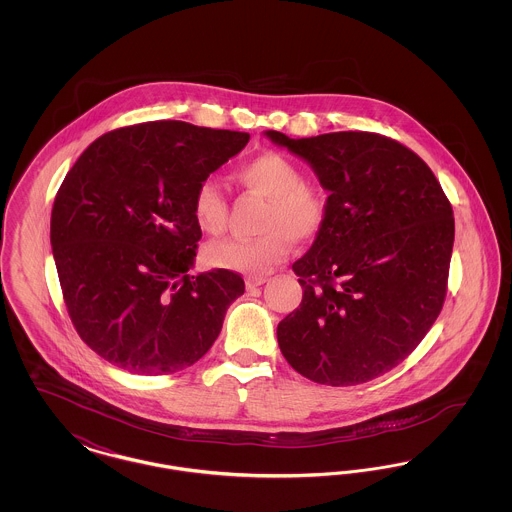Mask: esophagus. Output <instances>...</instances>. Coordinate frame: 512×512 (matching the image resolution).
<instances>
[{
    "label": "esophagus",
    "instance_id": "esophagus-1",
    "mask_svg": "<svg viewBox=\"0 0 512 512\" xmlns=\"http://www.w3.org/2000/svg\"><path fill=\"white\" fill-rule=\"evenodd\" d=\"M265 282H267L265 276H247V278H245V288H247V290H255V288L263 286Z\"/></svg>",
    "mask_w": 512,
    "mask_h": 512
}]
</instances>
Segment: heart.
Returning <instances> with one entry per match:
<instances>
[{
    "label": "heart",
    "instance_id": "heart-1",
    "mask_svg": "<svg viewBox=\"0 0 512 512\" xmlns=\"http://www.w3.org/2000/svg\"><path fill=\"white\" fill-rule=\"evenodd\" d=\"M234 180L251 194L267 199L259 238H226L207 247V261L213 267L249 276L267 274L286 261L293 240L307 242L322 230L328 217L326 190L309 180L288 157L265 151L244 163ZM194 217L207 234H220L228 222V201L211 180L199 184L194 195Z\"/></svg>",
    "mask_w": 512,
    "mask_h": 512
}]
</instances>
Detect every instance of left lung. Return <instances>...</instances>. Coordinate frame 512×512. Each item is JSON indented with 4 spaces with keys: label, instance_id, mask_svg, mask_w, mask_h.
Returning a JSON list of instances; mask_svg holds the SVG:
<instances>
[{
    "label": "left lung",
    "instance_id": "1",
    "mask_svg": "<svg viewBox=\"0 0 512 512\" xmlns=\"http://www.w3.org/2000/svg\"><path fill=\"white\" fill-rule=\"evenodd\" d=\"M270 142L311 165L328 217L293 263L303 299L278 324L286 361L326 386H355L405 361L436 322L455 240L449 199L409 147L372 132Z\"/></svg>",
    "mask_w": 512,
    "mask_h": 512
}]
</instances>
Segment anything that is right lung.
Here are the masks:
<instances>
[{
	"mask_svg": "<svg viewBox=\"0 0 512 512\" xmlns=\"http://www.w3.org/2000/svg\"><path fill=\"white\" fill-rule=\"evenodd\" d=\"M247 132L144 122L103 134L67 172L51 247L69 317L111 365L159 376L197 363L219 338L244 278L190 276L201 228L194 195Z\"/></svg>",
	"mask_w": 512,
	"mask_h": 512,
	"instance_id": "obj_1",
	"label": "right lung"
}]
</instances>
